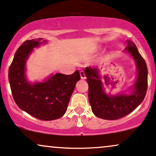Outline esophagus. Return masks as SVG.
Masks as SVG:
<instances>
[{
  "label": "esophagus",
  "instance_id": "34e87169",
  "mask_svg": "<svg viewBox=\"0 0 156 156\" xmlns=\"http://www.w3.org/2000/svg\"><path fill=\"white\" fill-rule=\"evenodd\" d=\"M80 76H81V79H82V80H84V79L86 78L85 74H84V71H81V72H80Z\"/></svg>",
  "mask_w": 156,
  "mask_h": 156
}]
</instances>
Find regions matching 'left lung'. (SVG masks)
Instances as JSON below:
<instances>
[{"instance_id":"1","label":"left lung","mask_w":156,"mask_h":156,"mask_svg":"<svg viewBox=\"0 0 156 156\" xmlns=\"http://www.w3.org/2000/svg\"><path fill=\"white\" fill-rule=\"evenodd\" d=\"M126 43L127 45L126 51L133 56L138 69L137 80L131 95L109 97L103 91L98 69L90 66L84 69L89 85L88 97L92 111L96 116L105 120H116L128 115L143 102L147 93V68L145 61L140 54L135 44L129 40ZM105 82L106 83V80Z\"/></svg>"}]
</instances>
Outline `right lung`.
Here are the masks:
<instances>
[{
  "mask_svg": "<svg viewBox=\"0 0 156 156\" xmlns=\"http://www.w3.org/2000/svg\"><path fill=\"white\" fill-rule=\"evenodd\" d=\"M41 40H27L19 48L9 67V80L13 100L19 108L40 120L51 121L66 113L80 74L76 70L71 75L55 74L43 83H28L25 63L32 48L37 47Z\"/></svg>",
  "mask_w": 156,
  "mask_h": 156,
  "instance_id": "right-lung-1",
  "label": "right lung"
}]
</instances>
